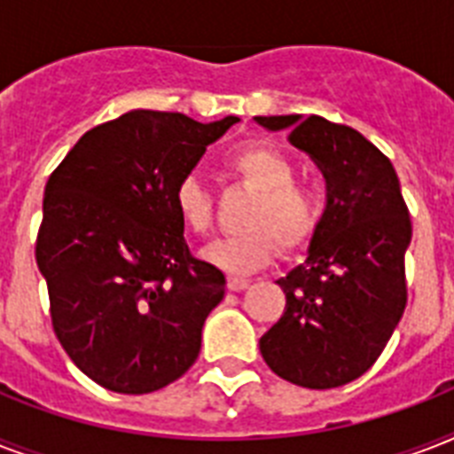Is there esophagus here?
Returning <instances> with one entry per match:
<instances>
[{
	"mask_svg": "<svg viewBox=\"0 0 454 454\" xmlns=\"http://www.w3.org/2000/svg\"><path fill=\"white\" fill-rule=\"evenodd\" d=\"M247 287H249L247 278H235V276L228 278V290L231 292H242V290H247Z\"/></svg>",
	"mask_w": 454,
	"mask_h": 454,
	"instance_id": "obj_1",
	"label": "esophagus"
}]
</instances>
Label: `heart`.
<instances>
[{"mask_svg": "<svg viewBox=\"0 0 454 454\" xmlns=\"http://www.w3.org/2000/svg\"><path fill=\"white\" fill-rule=\"evenodd\" d=\"M231 171L245 188L254 191L242 214L240 233L212 242L205 259L214 266L245 276L269 266L278 245L285 252L303 247L313 238L323 205L317 192L294 181V164L276 148H245L231 157ZM174 207L188 231L209 233L214 223V195L198 174H185L174 185Z\"/></svg>", "mask_w": 454, "mask_h": 454, "instance_id": "b5f03b06", "label": "heart"}]
</instances>
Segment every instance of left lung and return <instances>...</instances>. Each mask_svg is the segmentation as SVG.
<instances>
[{
  "label": "left lung",
  "instance_id": "1",
  "mask_svg": "<svg viewBox=\"0 0 454 454\" xmlns=\"http://www.w3.org/2000/svg\"><path fill=\"white\" fill-rule=\"evenodd\" d=\"M320 167L325 207L306 262L278 285L285 313L262 339L266 365L303 388H334L374 365L408 303L410 212L391 160L325 117H256Z\"/></svg>",
  "mask_w": 454,
  "mask_h": 454
}]
</instances>
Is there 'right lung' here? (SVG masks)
<instances>
[{
    "mask_svg": "<svg viewBox=\"0 0 454 454\" xmlns=\"http://www.w3.org/2000/svg\"><path fill=\"white\" fill-rule=\"evenodd\" d=\"M235 122L131 110L89 129L46 181L35 256L53 332L108 391L151 394L198 360L226 276L191 254L174 185Z\"/></svg>",
    "mask_w": 454,
    "mask_h": 454,
    "instance_id": "1",
    "label": "right lung"
}]
</instances>
